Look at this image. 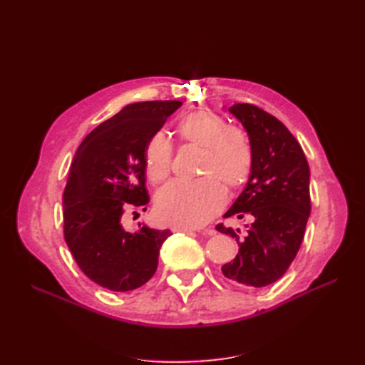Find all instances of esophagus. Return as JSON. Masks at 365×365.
<instances>
[{
  "label": "esophagus",
  "instance_id": "obj_1",
  "mask_svg": "<svg viewBox=\"0 0 365 365\" xmlns=\"http://www.w3.org/2000/svg\"><path fill=\"white\" fill-rule=\"evenodd\" d=\"M172 231L173 233H178V231H182V233H190L192 228H187V227H172Z\"/></svg>",
  "mask_w": 365,
  "mask_h": 365
}]
</instances>
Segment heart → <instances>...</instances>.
I'll list each match as a JSON object with an SVG mask.
<instances>
[{
  "mask_svg": "<svg viewBox=\"0 0 365 365\" xmlns=\"http://www.w3.org/2000/svg\"><path fill=\"white\" fill-rule=\"evenodd\" d=\"M178 134L182 141L202 148L201 175L195 182L173 181L157 193L155 215L165 224L176 227H201L216 216L225 204V187L239 189L252 169V149L248 137L227 121L205 109L187 113L178 121ZM172 145L164 134H153L145 148L148 178L161 182L172 168Z\"/></svg>",
  "mask_w": 365,
  "mask_h": 365,
  "instance_id": "heart-1",
  "label": "heart"
}]
</instances>
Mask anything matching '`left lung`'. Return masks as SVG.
<instances>
[{"instance_id": "8db88e82", "label": "left lung", "mask_w": 365, "mask_h": 365, "mask_svg": "<svg viewBox=\"0 0 365 365\" xmlns=\"http://www.w3.org/2000/svg\"><path fill=\"white\" fill-rule=\"evenodd\" d=\"M224 109L247 130L252 169L244 190L224 215L251 219L245 237H239V228L216 227L236 237L239 245L237 256L220 271L235 284L263 288L282 277L302 245L311 213V173L300 145L282 121L250 103Z\"/></svg>"}]
</instances>
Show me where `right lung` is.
Masks as SVG:
<instances>
[{"label":"right lung","instance_id":"obj_1","mask_svg":"<svg viewBox=\"0 0 365 365\" xmlns=\"http://www.w3.org/2000/svg\"><path fill=\"white\" fill-rule=\"evenodd\" d=\"M182 103L137 102L125 106L85 137L63 190V236L88 279L115 292L152 279L169 230L126 231L121 216L149 202L145 148ZM146 210V208H143Z\"/></svg>","mask_w":365,"mask_h":365}]
</instances>
